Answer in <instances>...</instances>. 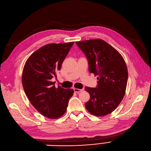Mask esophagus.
Returning a JSON list of instances; mask_svg holds the SVG:
<instances>
[{"label":"esophagus","instance_id":"34e87169","mask_svg":"<svg viewBox=\"0 0 151 151\" xmlns=\"http://www.w3.org/2000/svg\"><path fill=\"white\" fill-rule=\"evenodd\" d=\"M83 91V89H78V88H74V91L76 93H79L80 92H81Z\"/></svg>","mask_w":151,"mask_h":151}]
</instances>
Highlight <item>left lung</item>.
<instances>
[{
  "mask_svg": "<svg viewBox=\"0 0 151 151\" xmlns=\"http://www.w3.org/2000/svg\"><path fill=\"white\" fill-rule=\"evenodd\" d=\"M88 58L89 70L97 76V88L85 87L90 95L85 104L89 112L97 116H106L119 106L125 94L128 69L122 55L101 39L76 42Z\"/></svg>",
  "mask_w": 151,
  "mask_h": 151,
  "instance_id": "obj_1",
  "label": "left lung"
}]
</instances>
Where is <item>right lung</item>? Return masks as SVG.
<instances>
[{
	"instance_id": "obj_1",
	"label": "right lung",
	"mask_w": 151,
	"mask_h": 151,
	"mask_svg": "<svg viewBox=\"0 0 151 151\" xmlns=\"http://www.w3.org/2000/svg\"><path fill=\"white\" fill-rule=\"evenodd\" d=\"M74 42L49 44L33 52L24 65L22 81L25 94L33 107L45 117L56 119L67 111L74 90L55 86L57 76Z\"/></svg>"
}]
</instances>
